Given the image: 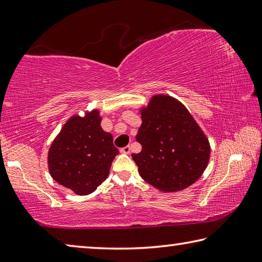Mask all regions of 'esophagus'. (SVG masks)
<instances>
[{"mask_svg": "<svg viewBox=\"0 0 262 262\" xmlns=\"http://www.w3.org/2000/svg\"><path fill=\"white\" fill-rule=\"evenodd\" d=\"M120 152L122 154H129L130 152V147L129 145H126V147H123L120 149Z\"/></svg>", "mask_w": 262, "mask_h": 262, "instance_id": "1", "label": "esophagus"}]
</instances>
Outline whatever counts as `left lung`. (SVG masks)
<instances>
[{
    "mask_svg": "<svg viewBox=\"0 0 262 262\" xmlns=\"http://www.w3.org/2000/svg\"><path fill=\"white\" fill-rule=\"evenodd\" d=\"M132 157L140 176L163 192H178L194 184L207 167L210 145L185 106L170 96H154L142 108Z\"/></svg>",
    "mask_w": 262,
    "mask_h": 262,
    "instance_id": "1",
    "label": "left lung"
}]
</instances>
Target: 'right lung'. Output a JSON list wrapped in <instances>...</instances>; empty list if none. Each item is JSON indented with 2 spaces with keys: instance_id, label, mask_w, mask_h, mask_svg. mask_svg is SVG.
Segmentation results:
<instances>
[{
  "instance_id": "1",
  "label": "right lung",
  "mask_w": 262,
  "mask_h": 262,
  "mask_svg": "<svg viewBox=\"0 0 262 262\" xmlns=\"http://www.w3.org/2000/svg\"><path fill=\"white\" fill-rule=\"evenodd\" d=\"M100 121L97 110L84 118H70L48 151L53 179L78 195L90 194L101 185L119 154L113 136L101 129Z\"/></svg>"
}]
</instances>
